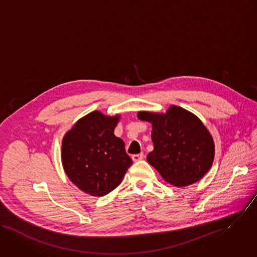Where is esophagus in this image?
I'll list each match as a JSON object with an SVG mask.
<instances>
[{
  "label": "esophagus",
  "instance_id": "esophagus-1",
  "mask_svg": "<svg viewBox=\"0 0 257 257\" xmlns=\"http://www.w3.org/2000/svg\"><path fill=\"white\" fill-rule=\"evenodd\" d=\"M132 159L134 162H138V161L144 159V154H137V155H133Z\"/></svg>",
  "mask_w": 257,
  "mask_h": 257
}]
</instances>
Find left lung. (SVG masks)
<instances>
[{
  "mask_svg": "<svg viewBox=\"0 0 257 257\" xmlns=\"http://www.w3.org/2000/svg\"><path fill=\"white\" fill-rule=\"evenodd\" d=\"M138 118L152 123L154 150L147 160L166 182L176 187L188 186L211 169L215 143L195 114L172 105L165 113L139 111Z\"/></svg>",
  "mask_w": 257,
  "mask_h": 257,
  "instance_id": "1",
  "label": "left lung"
}]
</instances>
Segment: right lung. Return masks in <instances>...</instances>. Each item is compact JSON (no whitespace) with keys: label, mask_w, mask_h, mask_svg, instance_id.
I'll return each mask as SVG.
<instances>
[{"label":"right lung","mask_w":257,"mask_h":257,"mask_svg":"<svg viewBox=\"0 0 257 257\" xmlns=\"http://www.w3.org/2000/svg\"><path fill=\"white\" fill-rule=\"evenodd\" d=\"M120 114L95 110L80 118L62 142V162L70 180L92 196H103L116 188L133 164L124 142L115 137Z\"/></svg>","instance_id":"obj_1"}]
</instances>
